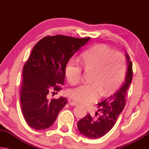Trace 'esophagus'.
Segmentation results:
<instances>
[{
    "mask_svg": "<svg viewBox=\"0 0 149 149\" xmlns=\"http://www.w3.org/2000/svg\"><path fill=\"white\" fill-rule=\"evenodd\" d=\"M69 104L70 106H72V107H75V106H77L78 104L76 102H74V101H71Z\"/></svg>",
    "mask_w": 149,
    "mask_h": 149,
    "instance_id": "34e87169",
    "label": "esophagus"
}]
</instances>
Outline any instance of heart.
Instances as JSON below:
<instances>
[{
  "mask_svg": "<svg viewBox=\"0 0 149 149\" xmlns=\"http://www.w3.org/2000/svg\"><path fill=\"white\" fill-rule=\"evenodd\" d=\"M81 64L85 71H93L90 81L70 90L69 95L76 101L87 104L94 102L102 95L114 91L121 84L125 72V61L122 54L112 52L104 45H98L85 51L81 58ZM65 74L72 85L79 82L82 69L77 63L70 60L65 65Z\"/></svg>",
  "mask_w": 149,
  "mask_h": 149,
  "instance_id": "heart-1",
  "label": "heart"
}]
</instances>
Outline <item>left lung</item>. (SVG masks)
<instances>
[{
  "label": "left lung",
  "instance_id": "1",
  "mask_svg": "<svg viewBox=\"0 0 149 149\" xmlns=\"http://www.w3.org/2000/svg\"><path fill=\"white\" fill-rule=\"evenodd\" d=\"M125 57L127 68L125 79L117 91L98 104L101 115L97 120H93L91 115L87 114L78 122V130L85 137L97 139L105 135L114 127L117 118L124 108L125 97L133 77L132 62L127 53H125Z\"/></svg>",
  "mask_w": 149,
  "mask_h": 149
}]
</instances>
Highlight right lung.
<instances>
[{
  "instance_id": "add662e5",
  "label": "right lung",
  "mask_w": 149,
  "mask_h": 149,
  "mask_svg": "<svg viewBox=\"0 0 149 149\" xmlns=\"http://www.w3.org/2000/svg\"><path fill=\"white\" fill-rule=\"evenodd\" d=\"M89 40L47 36L33 47L24 66L20 91L22 114L31 128L41 130L50 127L67 104L66 98L50 100L48 94L52 87L57 91L61 89L58 85L64 84L65 65Z\"/></svg>"
}]
</instances>
